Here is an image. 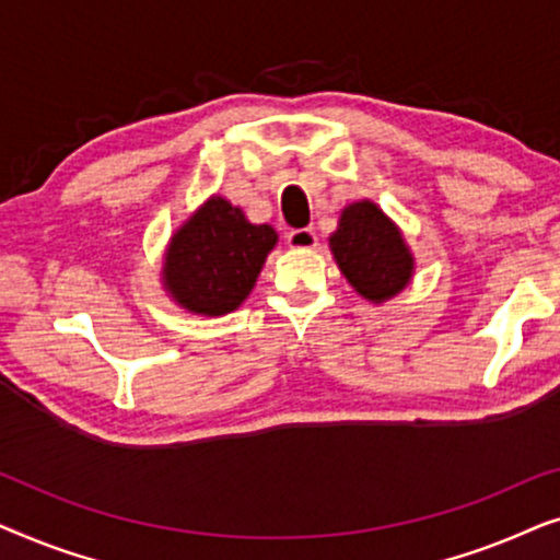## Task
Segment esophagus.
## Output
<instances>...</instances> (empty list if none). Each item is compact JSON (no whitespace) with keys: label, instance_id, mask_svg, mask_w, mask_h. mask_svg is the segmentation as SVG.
Wrapping results in <instances>:
<instances>
[{"label":"esophagus","instance_id":"obj_1","mask_svg":"<svg viewBox=\"0 0 560 560\" xmlns=\"http://www.w3.org/2000/svg\"><path fill=\"white\" fill-rule=\"evenodd\" d=\"M285 240L293 249H313L318 244V236L313 229H293V232H288Z\"/></svg>","mask_w":560,"mask_h":560}]
</instances>
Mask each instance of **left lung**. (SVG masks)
<instances>
[{
    "label": "left lung",
    "instance_id": "8db88e82",
    "mask_svg": "<svg viewBox=\"0 0 560 560\" xmlns=\"http://www.w3.org/2000/svg\"><path fill=\"white\" fill-rule=\"evenodd\" d=\"M328 244L343 278L366 301L385 303L412 278L416 259L400 229L382 213L377 203L357 201L347 206Z\"/></svg>",
    "mask_w": 560,
    "mask_h": 560
}]
</instances>
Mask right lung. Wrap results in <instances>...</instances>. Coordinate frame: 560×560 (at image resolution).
Instances as JSON below:
<instances>
[{
    "mask_svg": "<svg viewBox=\"0 0 560 560\" xmlns=\"http://www.w3.org/2000/svg\"><path fill=\"white\" fill-rule=\"evenodd\" d=\"M275 244L278 234L270 224H249L242 209L211 196L171 236L163 285L186 311L224 316L252 293Z\"/></svg>",
    "mask_w": 560,
    "mask_h": 560,
    "instance_id": "1",
    "label": "right lung"
}]
</instances>
